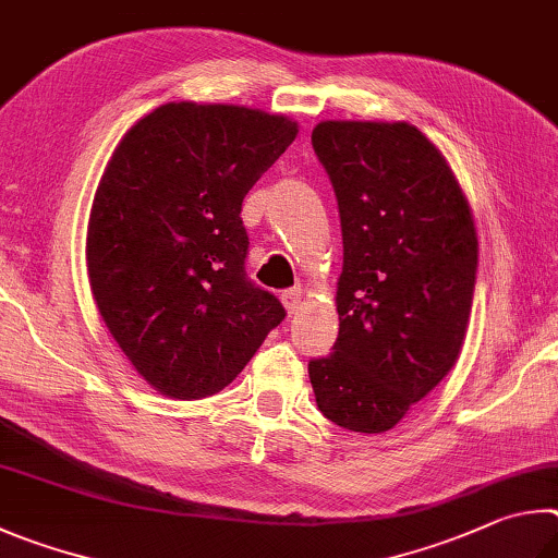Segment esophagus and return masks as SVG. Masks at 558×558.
Returning a JSON list of instances; mask_svg holds the SVG:
<instances>
[{
    "label": "esophagus",
    "mask_w": 558,
    "mask_h": 558,
    "mask_svg": "<svg viewBox=\"0 0 558 558\" xmlns=\"http://www.w3.org/2000/svg\"><path fill=\"white\" fill-rule=\"evenodd\" d=\"M301 296H304V289L301 287H291L287 291H281V301H284L289 314H296L301 306Z\"/></svg>",
    "instance_id": "obj_1"
}]
</instances>
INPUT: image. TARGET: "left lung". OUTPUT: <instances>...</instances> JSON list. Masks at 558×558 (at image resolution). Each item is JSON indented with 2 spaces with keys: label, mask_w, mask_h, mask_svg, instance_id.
I'll return each mask as SVG.
<instances>
[{
  "label": "left lung",
  "mask_w": 558,
  "mask_h": 558,
  "mask_svg": "<svg viewBox=\"0 0 558 558\" xmlns=\"http://www.w3.org/2000/svg\"><path fill=\"white\" fill-rule=\"evenodd\" d=\"M311 144L333 185L340 330L308 363L316 404L360 434L399 424L451 373L477 274L468 201L441 151L407 122H320Z\"/></svg>",
  "instance_id": "1"
}]
</instances>
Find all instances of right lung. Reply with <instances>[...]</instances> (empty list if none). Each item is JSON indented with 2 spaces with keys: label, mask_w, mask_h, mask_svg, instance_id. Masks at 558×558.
I'll return each instance as SVG.
<instances>
[{
  "label": "right lung",
  "mask_w": 558,
  "mask_h": 558,
  "mask_svg": "<svg viewBox=\"0 0 558 558\" xmlns=\"http://www.w3.org/2000/svg\"><path fill=\"white\" fill-rule=\"evenodd\" d=\"M296 132L281 114L169 102L114 149L87 225V274L117 345L156 392H220L284 320L244 271L240 213Z\"/></svg>",
  "instance_id": "obj_1"
}]
</instances>
